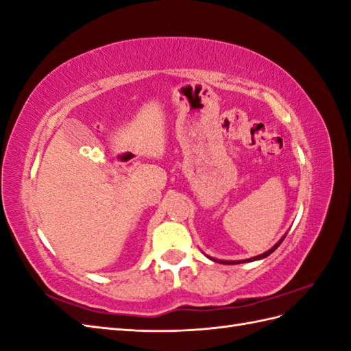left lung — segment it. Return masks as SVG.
<instances>
[{"mask_svg":"<svg viewBox=\"0 0 351 351\" xmlns=\"http://www.w3.org/2000/svg\"><path fill=\"white\" fill-rule=\"evenodd\" d=\"M283 238H285V235H283L280 240L276 243L273 247L270 249V250H267V252H264L263 255H258V256H255V258H249V259H243V261H220V259H214V258H210V259H213V261H215V263H221V264H240V263H252V261H258V259H264V258H267L268 255H271V253L279 247L280 245V243L283 241Z\"/></svg>","mask_w":351,"mask_h":351,"instance_id":"8db88e82","label":"left lung"}]
</instances>
